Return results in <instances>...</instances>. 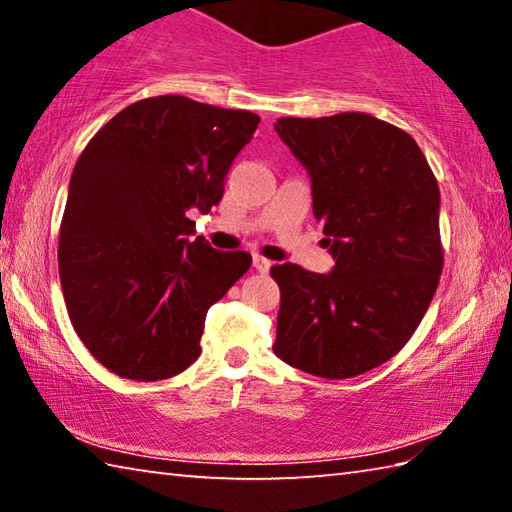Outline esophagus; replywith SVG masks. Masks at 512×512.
I'll return each instance as SVG.
<instances>
[{
  "label": "esophagus",
  "instance_id": "34e87169",
  "mask_svg": "<svg viewBox=\"0 0 512 512\" xmlns=\"http://www.w3.org/2000/svg\"><path fill=\"white\" fill-rule=\"evenodd\" d=\"M253 266L257 268L259 273H268V271H271L273 262H268V259L262 257V255H255V257H253Z\"/></svg>",
  "mask_w": 512,
  "mask_h": 512
}]
</instances>
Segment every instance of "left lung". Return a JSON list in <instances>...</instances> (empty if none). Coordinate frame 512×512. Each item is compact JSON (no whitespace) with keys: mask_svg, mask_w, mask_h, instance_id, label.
Returning <instances> with one entry per match:
<instances>
[{"mask_svg":"<svg viewBox=\"0 0 512 512\" xmlns=\"http://www.w3.org/2000/svg\"><path fill=\"white\" fill-rule=\"evenodd\" d=\"M275 131L309 173L334 268H271L273 352L309 375L357 377L404 348L438 289L436 176L409 133L366 112L282 117Z\"/></svg>","mask_w":512,"mask_h":512,"instance_id":"8db88e82","label":"left lung"}]
</instances>
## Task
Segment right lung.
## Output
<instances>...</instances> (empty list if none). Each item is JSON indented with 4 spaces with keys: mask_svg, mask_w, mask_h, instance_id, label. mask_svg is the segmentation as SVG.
<instances>
[{
    "mask_svg": "<svg viewBox=\"0 0 512 512\" xmlns=\"http://www.w3.org/2000/svg\"><path fill=\"white\" fill-rule=\"evenodd\" d=\"M259 117L178 94L117 112L76 162L58 241L69 320L110 372L158 381L201 354L205 316L253 257L194 237L192 214L223 180Z\"/></svg>",
    "mask_w": 512,
    "mask_h": 512,
    "instance_id": "add662e5",
    "label": "right lung"
}]
</instances>
